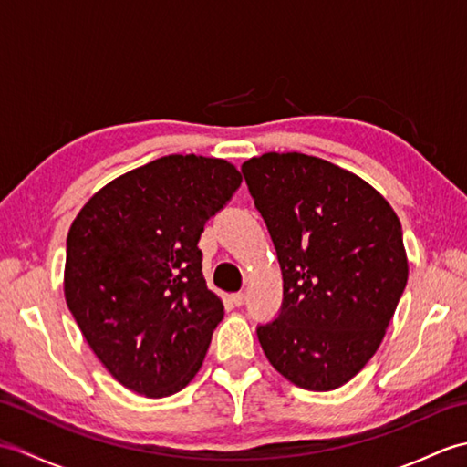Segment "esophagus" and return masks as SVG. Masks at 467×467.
I'll return each mask as SVG.
<instances>
[{
	"label": "esophagus",
	"instance_id": "1",
	"mask_svg": "<svg viewBox=\"0 0 467 467\" xmlns=\"http://www.w3.org/2000/svg\"><path fill=\"white\" fill-rule=\"evenodd\" d=\"M231 301H233L236 306H243L244 301H246V296H244V293H234V295L231 296Z\"/></svg>",
	"mask_w": 467,
	"mask_h": 467
}]
</instances>
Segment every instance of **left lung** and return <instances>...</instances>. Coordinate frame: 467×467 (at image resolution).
<instances>
[{
  "instance_id": "1",
  "label": "left lung",
  "mask_w": 467,
  "mask_h": 467,
  "mask_svg": "<svg viewBox=\"0 0 467 467\" xmlns=\"http://www.w3.org/2000/svg\"><path fill=\"white\" fill-rule=\"evenodd\" d=\"M283 273V309L256 329L266 359L293 385L331 391L371 359L408 285L391 204L345 168L301 152L243 164Z\"/></svg>"
}]
</instances>
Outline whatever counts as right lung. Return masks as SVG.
Here are the masks:
<instances>
[{"label":"right lung","instance_id":"1","mask_svg":"<svg viewBox=\"0 0 467 467\" xmlns=\"http://www.w3.org/2000/svg\"><path fill=\"white\" fill-rule=\"evenodd\" d=\"M241 182L223 158L162 156L102 186L69 226L67 309L126 389L168 398L202 367L224 305L198 241Z\"/></svg>","mask_w":467,"mask_h":467}]
</instances>
